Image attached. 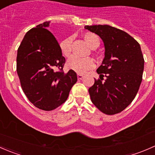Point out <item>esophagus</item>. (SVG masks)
Segmentation results:
<instances>
[{
  "label": "esophagus",
  "instance_id": "obj_1",
  "mask_svg": "<svg viewBox=\"0 0 155 155\" xmlns=\"http://www.w3.org/2000/svg\"><path fill=\"white\" fill-rule=\"evenodd\" d=\"M77 78L78 79H82L83 78V75L80 74V73H78L77 74Z\"/></svg>",
  "mask_w": 155,
  "mask_h": 155
}]
</instances>
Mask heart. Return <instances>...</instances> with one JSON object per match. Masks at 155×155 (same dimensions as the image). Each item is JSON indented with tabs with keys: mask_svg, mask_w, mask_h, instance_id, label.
<instances>
[{
	"mask_svg": "<svg viewBox=\"0 0 155 155\" xmlns=\"http://www.w3.org/2000/svg\"><path fill=\"white\" fill-rule=\"evenodd\" d=\"M84 39L87 44L91 48H95L99 46V39L96 34L87 32L84 34ZM73 37H70L62 40L60 43V50L65 57H69L71 53V45ZM94 66L93 60L91 58H79L76 55L70 56L67 61V67L78 73H84L91 70Z\"/></svg>",
	"mask_w": 155,
	"mask_h": 155,
	"instance_id": "b5f03b06",
	"label": "heart"
}]
</instances>
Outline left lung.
Listing matches in <instances>:
<instances>
[{"mask_svg": "<svg viewBox=\"0 0 155 155\" xmlns=\"http://www.w3.org/2000/svg\"><path fill=\"white\" fill-rule=\"evenodd\" d=\"M85 28L97 34L105 46V57L97 70L100 79L88 89L91 102L107 115L119 113L134 101L141 85L144 58L140 45L127 33L107 25Z\"/></svg>", "mask_w": 155, "mask_h": 155, "instance_id": "obj_1", "label": "left lung"}]
</instances>
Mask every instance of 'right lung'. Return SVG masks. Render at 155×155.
<instances>
[{
  "instance_id": "add662e5",
  "label": "right lung",
  "mask_w": 155,
  "mask_h": 155,
  "mask_svg": "<svg viewBox=\"0 0 155 155\" xmlns=\"http://www.w3.org/2000/svg\"><path fill=\"white\" fill-rule=\"evenodd\" d=\"M45 21L26 33L18 48L16 70L25 94L38 109L51 111L68 99L76 72L63 71L65 58Z\"/></svg>"
}]
</instances>
